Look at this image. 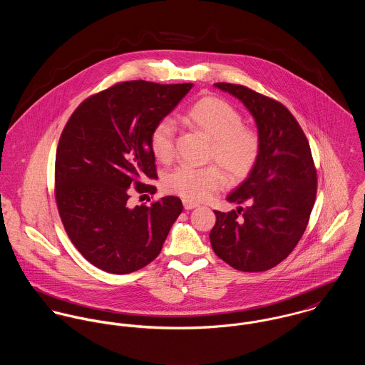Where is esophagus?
Returning a JSON list of instances; mask_svg holds the SVG:
<instances>
[{
  "instance_id": "1",
  "label": "esophagus",
  "mask_w": 365,
  "mask_h": 365,
  "mask_svg": "<svg viewBox=\"0 0 365 365\" xmlns=\"http://www.w3.org/2000/svg\"><path fill=\"white\" fill-rule=\"evenodd\" d=\"M182 205H184L185 210H191V209L197 208L200 204H197V202H194L191 200H182Z\"/></svg>"
}]
</instances>
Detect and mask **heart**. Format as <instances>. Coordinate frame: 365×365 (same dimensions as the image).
<instances>
[{"label": "heart", "instance_id": "1", "mask_svg": "<svg viewBox=\"0 0 365 365\" xmlns=\"http://www.w3.org/2000/svg\"><path fill=\"white\" fill-rule=\"evenodd\" d=\"M184 119L190 128L212 139L208 160L220 165L233 182L243 181L252 174L260 157V133L243 125V116L235 106L216 97H202L187 109ZM175 123L170 118H163L155 125L150 146L158 161L170 163L175 156ZM225 182V173L216 164H182L164 175L167 191L195 201L208 198Z\"/></svg>", "mask_w": 365, "mask_h": 365}]
</instances>
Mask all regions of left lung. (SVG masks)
<instances>
[{
    "mask_svg": "<svg viewBox=\"0 0 365 365\" xmlns=\"http://www.w3.org/2000/svg\"><path fill=\"white\" fill-rule=\"evenodd\" d=\"M215 86L252 112L261 153L252 174L227 197L229 202H249V207L215 210L210 245L219 259L239 271H267L292 253L311 217L317 175L309 142L279 101L240 84Z\"/></svg>",
    "mask_w": 365,
    "mask_h": 365,
    "instance_id": "obj_1",
    "label": "left lung"
}]
</instances>
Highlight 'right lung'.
I'll return each mask as SVG.
<instances>
[{"mask_svg": "<svg viewBox=\"0 0 365 365\" xmlns=\"http://www.w3.org/2000/svg\"><path fill=\"white\" fill-rule=\"evenodd\" d=\"M194 84L116 83L76 108L56 150L54 198L64 230L97 268L129 274L156 259L182 212L177 197L129 205L132 192H155L152 130Z\"/></svg>", "mask_w": 365, "mask_h": 365, "instance_id": "1", "label": "right lung"}]
</instances>
